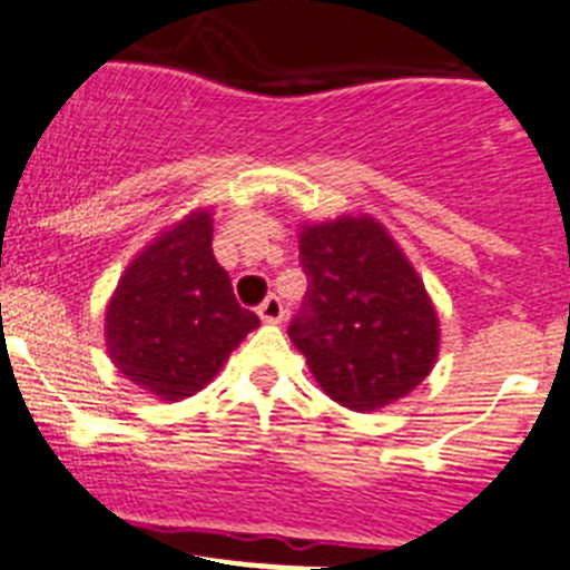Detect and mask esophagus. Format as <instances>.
Masks as SVG:
<instances>
[{
    "label": "esophagus",
    "instance_id": "obj_1",
    "mask_svg": "<svg viewBox=\"0 0 570 570\" xmlns=\"http://www.w3.org/2000/svg\"><path fill=\"white\" fill-rule=\"evenodd\" d=\"M258 315L264 323H278L284 321V304H281L278 295H269L264 304L258 306Z\"/></svg>",
    "mask_w": 570,
    "mask_h": 570
}]
</instances>
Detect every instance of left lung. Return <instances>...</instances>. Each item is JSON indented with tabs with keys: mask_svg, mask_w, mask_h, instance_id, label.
<instances>
[{
	"mask_svg": "<svg viewBox=\"0 0 570 570\" xmlns=\"http://www.w3.org/2000/svg\"><path fill=\"white\" fill-rule=\"evenodd\" d=\"M304 304L289 341L317 386L352 412L406 397L438 361L432 297L392 235L368 215L301 227Z\"/></svg>",
	"mask_w": 570,
	"mask_h": 570,
	"instance_id": "left-lung-1",
	"label": "left lung"
}]
</instances>
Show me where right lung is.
<instances>
[{"instance_id": "1", "label": "right lung", "mask_w": 570, "mask_h": 570, "mask_svg": "<svg viewBox=\"0 0 570 570\" xmlns=\"http://www.w3.org/2000/svg\"><path fill=\"white\" fill-rule=\"evenodd\" d=\"M258 315L235 301L213 255V215L193 209L125 269L105 315L110 361L161 400L202 392Z\"/></svg>"}]
</instances>
